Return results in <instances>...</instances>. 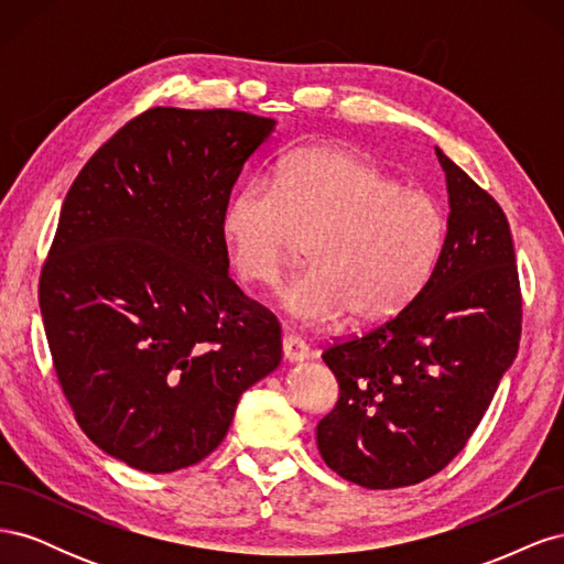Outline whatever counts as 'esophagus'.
Listing matches in <instances>:
<instances>
[{
	"label": "esophagus",
	"mask_w": 564,
	"mask_h": 564,
	"mask_svg": "<svg viewBox=\"0 0 564 564\" xmlns=\"http://www.w3.org/2000/svg\"><path fill=\"white\" fill-rule=\"evenodd\" d=\"M282 355H284L286 362L296 365V362H305V360H308L311 350H308V346L303 344L301 338H296V336H284V338H282Z\"/></svg>",
	"instance_id": "esophagus-1"
}]
</instances>
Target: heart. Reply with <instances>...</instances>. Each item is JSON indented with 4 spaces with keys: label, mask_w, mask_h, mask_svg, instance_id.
<instances>
[{
    "label": "heart",
    "mask_w": 564,
    "mask_h": 564,
    "mask_svg": "<svg viewBox=\"0 0 564 564\" xmlns=\"http://www.w3.org/2000/svg\"><path fill=\"white\" fill-rule=\"evenodd\" d=\"M220 240L237 275L270 286L299 240L305 261L280 292L303 324L346 313L373 324L402 311L429 282L447 220L435 197L402 187L381 166L336 145H305L272 181L251 178L226 199Z\"/></svg>",
    "instance_id": "obj_1"
}]
</instances>
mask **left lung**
<instances>
[{"mask_svg": "<svg viewBox=\"0 0 564 564\" xmlns=\"http://www.w3.org/2000/svg\"><path fill=\"white\" fill-rule=\"evenodd\" d=\"M449 195L440 259L404 308L322 352L338 381L317 423L332 470L367 489L416 485L466 447L508 367L522 299L503 209L435 148Z\"/></svg>", "mask_w": 564, "mask_h": 564, "instance_id": "8db88e82", "label": "left lung"}]
</instances>
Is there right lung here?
I'll list each match as a JSON object with an SVG mask.
<instances>
[{"label":"right lung","instance_id":"1","mask_svg":"<svg viewBox=\"0 0 564 564\" xmlns=\"http://www.w3.org/2000/svg\"><path fill=\"white\" fill-rule=\"evenodd\" d=\"M275 119L152 108L84 164L40 278L61 388L98 449L143 473L197 464L282 332L228 278L218 220Z\"/></svg>","mask_w":564,"mask_h":564}]
</instances>
